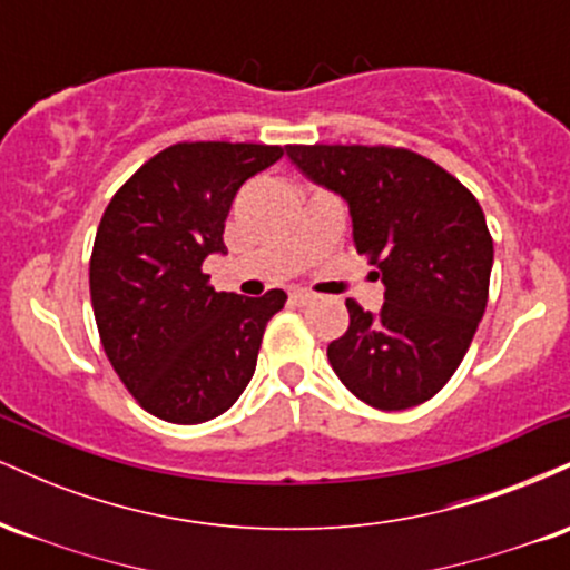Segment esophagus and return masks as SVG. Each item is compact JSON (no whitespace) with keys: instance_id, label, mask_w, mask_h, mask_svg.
Segmentation results:
<instances>
[{"instance_id":"34e87169","label":"esophagus","mask_w":570,"mask_h":570,"mask_svg":"<svg viewBox=\"0 0 570 570\" xmlns=\"http://www.w3.org/2000/svg\"><path fill=\"white\" fill-rule=\"evenodd\" d=\"M289 299H292L294 305H299V307H303V305H311L313 299H316V297H313L311 292H303V289H297V292H292V294H289Z\"/></svg>"}]
</instances>
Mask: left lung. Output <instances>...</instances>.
I'll list each match as a JSON object with an SVG mask.
<instances>
[{
  "mask_svg": "<svg viewBox=\"0 0 570 570\" xmlns=\"http://www.w3.org/2000/svg\"><path fill=\"white\" fill-rule=\"evenodd\" d=\"M305 179L348 203L353 246L383 281L381 311L348 299L351 324L326 356L377 410L431 399L466 356L488 305L493 240L480 203L423 155L394 147H286Z\"/></svg>",
  "mask_w": 570,
  "mask_h": 570,
  "instance_id": "8db88e82",
  "label": "left lung"
}]
</instances>
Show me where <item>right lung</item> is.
<instances>
[{
  "instance_id": "right-lung-1",
  "label": "right lung",
  "mask_w": 570,
  "mask_h": 570,
  "mask_svg": "<svg viewBox=\"0 0 570 570\" xmlns=\"http://www.w3.org/2000/svg\"><path fill=\"white\" fill-rule=\"evenodd\" d=\"M281 155L267 144H174L104 212L90 257L98 335L136 402L163 421H212L252 381L286 294L214 292L200 265L227 254L222 233L235 193Z\"/></svg>"
}]
</instances>
